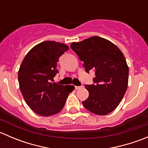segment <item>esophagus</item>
Segmentation results:
<instances>
[{"label":"esophagus","mask_w":148,"mask_h":148,"mask_svg":"<svg viewBox=\"0 0 148 148\" xmlns=\"http://www.w3.org/2000/svg\"><path fill=\"white\" fill-rule=\"evenodd\" d=\"M83 86H75V89H81Z\"/></svg>","instance_id":"esophagus-1"}]
</instances>
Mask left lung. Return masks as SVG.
Instances as JSON below:
<instances>
[{"mask_svg": "<svg viewBox=\"0 0 148 148\" xmlns=\"http://www.w3.org/2000/svg\"><path fill=\"white\" fill-rule=\"evenodd\" d=\"M84 62L87 73L95 70V84L85 85L89 97L84 107L94 114L106 115L117 108L128 84L129 69L117 46L102 37L93 36L70 45Z\"/></svg>", "mask_w": 148, "mask_h": 148, "instance_id": "obj_1", "label": "left lung"}]
</instances>
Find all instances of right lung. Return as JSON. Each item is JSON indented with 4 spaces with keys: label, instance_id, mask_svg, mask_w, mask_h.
Masks as SVG:
<instances>
[{
    "label": "right lung",
    "instance_id": "obj_1",
    "mask_svg": "<svg viewBox=\"0 0 148 148\" xmlns=\"http://www.w3.org/2000/svg\"><path fill=\"white\" fill-rule=\"evenodd\" d=\"M64 44L46 41L33 47L22 62L18 74L19 86L28 107L38 115L48 117L62 110L73 85L57 84L59 58L69 50Z\"/></svg>",
    "mask_w": 148,
    "mask_h": 148
}]
</instances>
